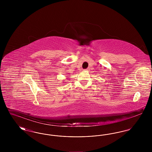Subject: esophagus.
Instances as JSON below:
<instances>
[{"label":"esophagus","mask_w":152,"mask_h":152,"mask_svg":"<svg viewBox=\"0 0 152 152\" xmlns=\"http://www.w3.org/2000/svg\"><path fill=\"white\" fill-rule=\"evenodd\" d=\"M88 70H89V69H85V71H88Z\"/></svg>","instance_id":"obj_1"}]
</instances>
